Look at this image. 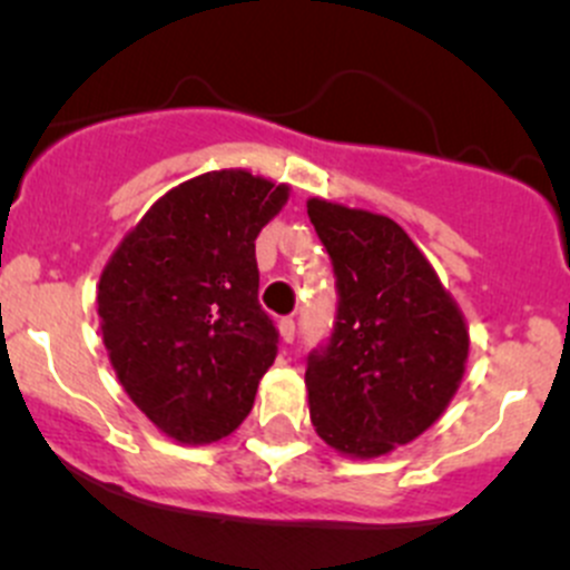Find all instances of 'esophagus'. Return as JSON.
Here are the masks:
<instances>
[{"mask_svg": "<svg viewBox=\"0 0 570 570\" xmlns=\"http://www.w3.org/2000/svg\"><path fill=\"white\" fill-rule=\"evenodd\" d=\"M279 337H283V343H293V337H296V321L293 318L279 321Z\"/></svg>", "mask_w": 570, "mask_h": 570, "instance_id": "obj_1", "label": "esophagus"}]
</instances>
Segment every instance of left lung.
<instances>
[{
    "instance_id": "left-lung-1",
    "label": "left lung",
    "mask_w": 570,
    "mask_h": 570,
    "mask_svg": "<svg viewBox=\"0 0 570 570\" xmlns=\"http://www.w3.org/2000/svg\"><path fill=\"white\" fill-rule=\"evenodd\" d=\"M332 257L337 318L307 356L309 420L328 448L379 459L442 416L459 390L469 332L428 257L397 222L313 197Z\"/></svg>"
}]
</instances>
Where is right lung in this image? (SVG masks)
<instances>
[{
    "mask_svg": "<svg viewBox=\"0 0 570 570\" xmlns=\"http://www.w3.org/2000/svg\"><path fill=\"white\" fill-rule=\"evenodd\" d=\"M287 191L246 169L197 175L158 197L104 266L111 367L175 442L230 436L274 365L279 334L257 302L255 238Z\"/></svg>",
    "mask_w": 570,
    "mask_h": 570,
    "instance_id": "1",
    "label": "right lung"
}]
</instances>
